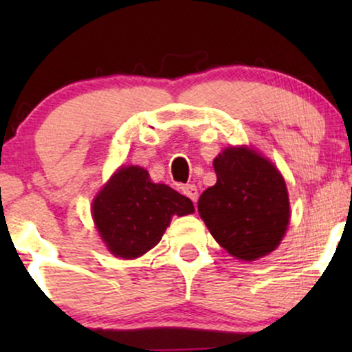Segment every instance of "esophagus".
Wrapping results in <instances>:
<instances>
[{
	"label": "esophagus",
	"mask_w": 352,
	"mask_h": 352,
	"mask_svg": "<svg viewBox=\"0 0 352 352\" xmlns=\"http://www.w3.org/2000/svg\"><path fill=\"white\" fill-rule=\"evenodd\" d=\"M182 192H184V195H187L193 204H195L197 199H199V190H197V187L193 184L184 185V187H182Z\"/></svg>",
	"instance_id": "esophagus-1"
}]
</instances>
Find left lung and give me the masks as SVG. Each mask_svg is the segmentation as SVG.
Here are the masks:
<instances>
[{"label":"left lung","instance_id":"obj_1","mask_svg":"<svg viewBox=\"0 0 352 352\" xmlns=\"http://www.w3.org/2000/svg\"><path fill=\"white\" fill-rule=\"evenodd\" d=\"M213 167L217 184L199 199L200 217L210 233L240 260L252 261L272 253L289 223L281 173L248 147L225 148Z\"/></svg>","mask_w":352,"mask_h":352}]
</instances>
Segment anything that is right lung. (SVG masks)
Returning a JSON list of instances; mask_svg holds the SVG:
<instances>
[{
	"mask_svg": "<svg viewBox=\"0 0 352 352\" xmlns=\"http://www.w3.org/2000/svg\"><path fill=\"white\" fill-rule=\"evenodd\" d=\"M193 212L192 200L164 184H153L142 167H122L99 192L92 217L109 252L140 256L162 240L173 215Z\"/></svg>",
	"mask_w": 352,
	"mask_h": 352,
	"instance_id": "add662e5",
	"label": "right lung"
}]
</instances>
